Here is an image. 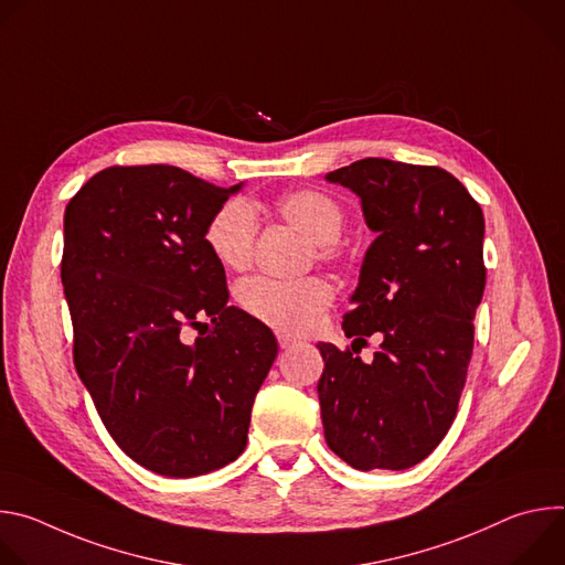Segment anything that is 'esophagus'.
Masks as SVG:
<instances>
[{
	"mask_svg": "<svg viewBox=\"0 0 565 565\" xmlns=\"http://www.w3.org/2000/svg\"><path fill=\"white\" fill-rule=\"evenodd\" d=\"M277 342H279L281 349H288V347L297 344V340L292 335H286V333H277Z\"/></svg>",
	"mask_w": 565,
	"mask_h": 565,
	"instance_id": "1",
	"label": "esophagus"
}]
</instances>
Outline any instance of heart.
Wrapping results in <instances>:
<instances>
[{"mask_svg":"<svg viewBox=\"0 0 565 565\" xmlns=\"http://www.w3.org/2000/svg\"><path fill=\"white\" fill-rule=\"evenodd\" d=\"M275 207L288 225L312 241L317 259L338 262L342 257L338 236L347 214L333 196L306 188L284 194ZM257 230L259 223L250 203L232 199L218 205L210 216L205 225V246L223 268L246 270L253 262ZM331 301L333 288L321 277L299 281L255 277L238 288L241 308L281 333H306L315 329Z\"/></svg>","mask_w":565,"mask_h":565,"instance_id":"1","label":"heart"}]
</instances>
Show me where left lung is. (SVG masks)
Masks as SVG:
<instances>
[{
  "label": "left lung",
  "mask_w": 565,
  "mask_h": 565,
  "mask_svg": "<svg viewBox=\"0 0 565 565\" xmlns=\"http://www.w3.org/2000/svg\"><path fill=\"white\" fill-rule=\"evenodd\" d=\"M327 179L360 196L377 236L342 321L354 351L317 344L321 425L351 467L407 469L440 445L458 412L486 290V218L436 166L362 158ZM373 332L383 344L366 365L356 353Z\"/></svg>",
  "instance_id": "obj_1"
}]
</instances>
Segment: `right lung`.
Returning <instances> with one entry per match:
<instances>
[{"mask_svg":"<svg viewBox=\"0 0 565 565\" xmlns=\"http://www.w3.org/2000/svg\"><path fill=\"white\" fill-rule=\"evenodd\" d=\"M238 188L172 166H114L64 212L75 371L116 445L160 476L238 458L277 358L273 331L227 306L225 270L205 246L210 216ZM185 328L204 331L188 343Z\"/></svg>","mask_w":565,"mask_h":565,"instance_id":"1","label":"right lung"}]
</instances>
